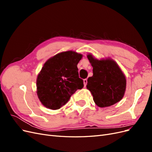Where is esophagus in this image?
<instances>
[{"label":"esophagus","mask_w":152,"mask_h":152,"mask_svg":"<svg viewBox=\"0 0 152 152\" xmlns=\"http://www.w3.org/2000/svg\"><path fill=\"white\" fill-rule=\"evenodd\" d=\"M87 80L86 79H84V87H86V86H87Z\"/></svg>","instance_id":"obj_1"}]
</instances>
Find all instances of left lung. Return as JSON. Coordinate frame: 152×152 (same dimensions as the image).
<instances>
[{"instance_id":"8db88e82","label":"left lung","mask_w":152,"mask_h":152,"mask_svg":"<svg viewBox=\"0 0 152 152\" xmlns=\"http://www.w3.org/2000/svg\"><path fill=\"white\" fill-rule=\"evenodd\" d=\"M87 58L93 67V75L87 79V88L99 107L112 106L123 98L126 87V77L117 64L110 59L98 60L91 54Z\"/></svg>"}]
</instances>
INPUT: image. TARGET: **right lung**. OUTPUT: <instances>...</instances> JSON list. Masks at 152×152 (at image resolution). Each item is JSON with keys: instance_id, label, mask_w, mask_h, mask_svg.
Listing matches in <instances>:
<instances>
[{"instance_id": "obj_1", "label": "right lung", "mask_w": 152, "mask_h": 152, "mask_svg": "<svg viewBox=\"0 0 152 152\" xmlns=\"http://www.w3.org/2000/svg\"><path fill=\"white\" fill-rule=\"evenodd\" d=\"M82 56L75 52H63L45 63L37 79L38 97L45 107L58 110L65 105L78 89L84 87L77 64Z\"/></svg>"}]
</instances>
